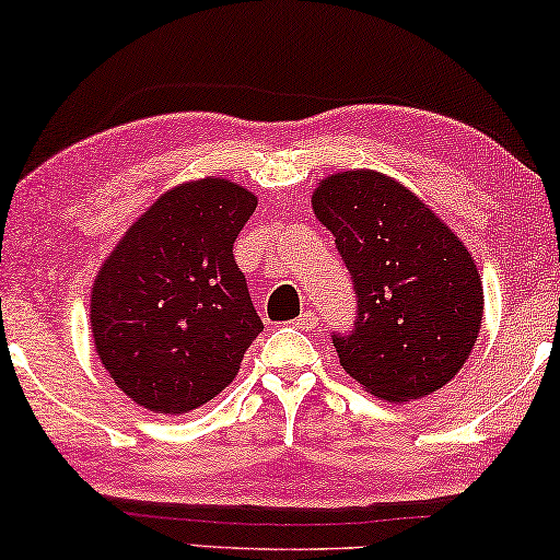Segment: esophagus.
<instances>
[{
	"mask_svg": "<svg viewBox=\"0 0 560 560\" xmlns=\"http://www.w3.org/2000/svg\"><path fill=\"white\" fill-rule=\"evenodd\" d=\"M317 315L315 312H302V315L298 317V319H292V327H298V329H315L317 327Z\"/></svg>",
	"mask_w": 560,
	"mask_h": 560,
	"instance_id": "1",
	"label": "esophagus"
}]
</instances>
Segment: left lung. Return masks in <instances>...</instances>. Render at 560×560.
I'll list each match as a JSON object with an SVG mask.
<instances>
[{"label":"left lung","mask_w":560,"mask_h":560,"mask_svg":"<svg viewBox=\"0 0 560 560\" xmlns=\"http://www.w3.org/2000/svg\"><path fill=\"white\" fill-rule=\"evenodd\" d=\"M312 209L354 280L359 319L335 335L339 364L366 394L404 404L457 376L485 315L479 268L459 235L388 174L319 179Z\"/></svg>","instance_id":"1"}]
</instances>
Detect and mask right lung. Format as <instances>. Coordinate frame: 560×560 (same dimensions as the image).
Returning <instances> with one entry per match:
<instances>
[{"instance_id": "obj_1", "label": "right lung", "mask_w": 560, "mask_h": 560, "mask_svg": "<svg viewBox=\"0 0 560 560\" xmlns=\"http://www.w3.org/2000/svg\"><path fill=\"white\" fill-rule=\"evenodd\" d=\"M258 196L223 176L164 191L103 260L91 290L97 359L137 406L182 416L238 376L262 331L233 241Z\"/></svg>"}]
</instances>
